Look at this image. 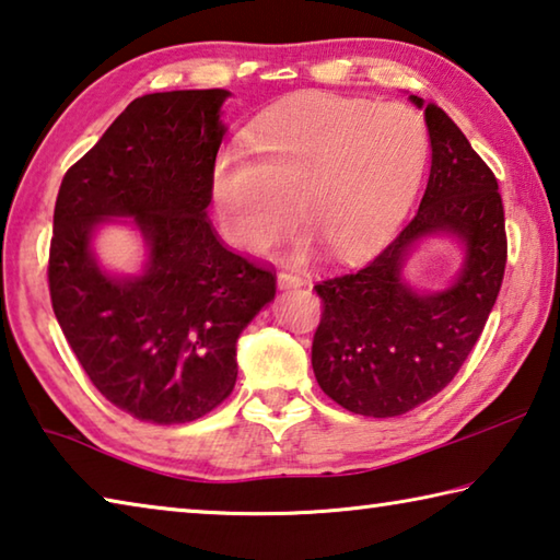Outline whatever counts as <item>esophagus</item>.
I'll list each match as a JSON object with an SVG mask.
<instances>
[{
  "instance_id": "1",
  "label": "esophagus",
  "mask_w": 560,
  "mask_h": 560,
  "mask_svg": "<svg viewBox=\"0 0 560 560\" xmlns=\"http://www.w3.org/2000/svg\"><path fill=\"white\" fill-rule=\"evenodd\" d=\"M279 287H303V279L299 277V273H293V271H279Z\"/></svg>"
}]
</instances>
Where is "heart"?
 <instances>
[{
	"mask_svg": "<svg viewBox=\"0 0 560 560\" xmlns=\"http://www.w3.org/2000/svg\"><path fill=\"white\" fill-rule=\"evenodd\" d=\"M257 163L217 158L212 197L234 244L264 252L296 208L334 259L373 252L407 212L428 158V126L405 103L318 96L261 120Z\"/></svg>",
	"mask_w": 560,
	"mask_h": 560,
	"instance_id": "1",
	"label": "heart"
}]
</instances>
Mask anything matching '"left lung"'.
<instances>
[{"instance_id":"left-lung-1","label":"left lung","mask_w":560,"mask_h":560,"mask_svg":"<svg viewBox=\"0 0 560 560\" xmlns=\"http://www.w3.org/2000/svg\"><path fill=\"white\" fill-rule=\"evenodd\" d=\"M422 108V98L410 96ZM432 167L420 210L365 267L316 283L324 303L311 346L316 381L330 400L365 417H397L452 383L477 346L506 269L499 183L464 132L424 106ZM447 231L468 246L458 281L415 294L399 279L409 246Z\"/></svg>"}]
</instances>
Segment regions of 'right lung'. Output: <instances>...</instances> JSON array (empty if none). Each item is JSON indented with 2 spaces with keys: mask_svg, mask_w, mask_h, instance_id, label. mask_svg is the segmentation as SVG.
I'll return each instance as SVG.
<instances>
[{
  "mask_svg": "<svg viewBox=\"0 0 560 560\" xmlns=\"http://www.w3.org/2000/svg\"><path fill=\"white\" fill-rule=\"evenodd\" d=\"M230 91L148 93L61 179L49 293L96 390L140 422L212 412L236 383V338L277 293V273L224 246L207 217ZM106 215H132L151 254L113 280L90 254Z\"/></svg>",
  "mask_w": 560,
  "mask_h": 560,
  "instance_id": "1",
  "label": "right lung"
}]
</instances>
